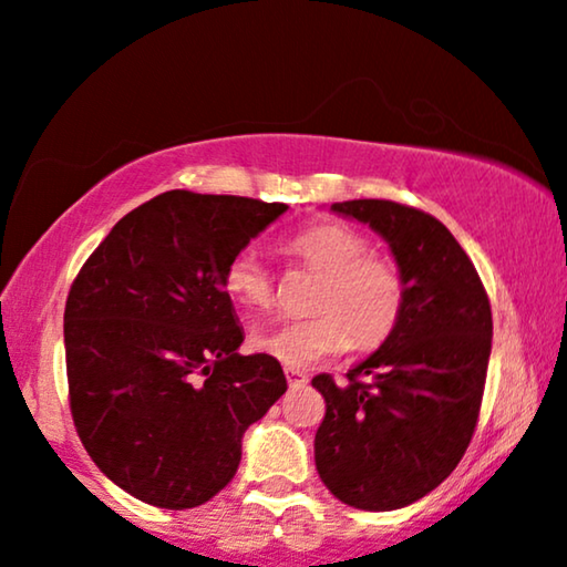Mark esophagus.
Returning <instances> with one entry per match:
<instances>
[{
	"instance_id": "34e87169",
	"label": "esophagus",
	"mask_w": 567,
	"mask_h": 567,
	"mask_svg": "<svg viewBox=\"0 0 567 567\" xmlns=\"http://www.w3.org/2000/svg\"><path fill=\"white\" fill-rule=\"evenodd\" d=\"M285 375H288L290 386H303V383H308V375L303 371H296V368H285Z\"/></svg>"
}]
</instances>
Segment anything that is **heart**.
Instances as JSON below:
<instances>
[{"instance_id":"heart-1","label":"heart","mask_w":567,"mask_h":567,"mask_svg":"<svg viewBox=\"0 0 567 567\" xmlns=\"http://www.w3.org/2000/svg\"><path fill=\"white\" fill-rule=\"evenodd\" d=\"M282 251L321 275L311 303L316 316L256 329V352L303 371L350 344L375 350L394 334L406 306V277L391 256L373 254L362 233L339 223L311 225L285 240ZM223 290L233 303L251 311L271 306L275 279L259 256L244 248L225 267Z\"/></svg>"}]
</instances>
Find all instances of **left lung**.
<instances>
[{"label":"left lung","mask_w":567,"mask_h":567,"mask_svg":"<svg viewBox=\"0 0 567 567\" xmlns=\"http://www.w3.org/2000/svg\"><path fill=\"white\" fill-rule=\"evenodd\" d=\"M339 215L389 240L406 277L402 321L337 383L311 381L327 402L316 470L360 511L404 508L435 489L470 449L485 394L493 311L485 285L451 230L389 199L337 202Z\"/></svg>","instance_id":"left-lung-1"}]
</instances>
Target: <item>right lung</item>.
<instances>
[{
    "label": "right lung",
    "mask_w": 567,
    "mask_h": 567,
    "mask_svg": "<svg viewBox=\"0 0 567 567\" xmlns=\"http://www.w3.org/2000/svg\"><path fill=\"white\" fill-rule=\"evenodd\" d=\"M288 205L157 194L113 225L64 308L70 410L111 482L157 508L207 503L233 480L240 437L288 389L269 354H240L223 271Z\"/></svg>",
    "instance_id": "obj_1"
}]
</instances>
